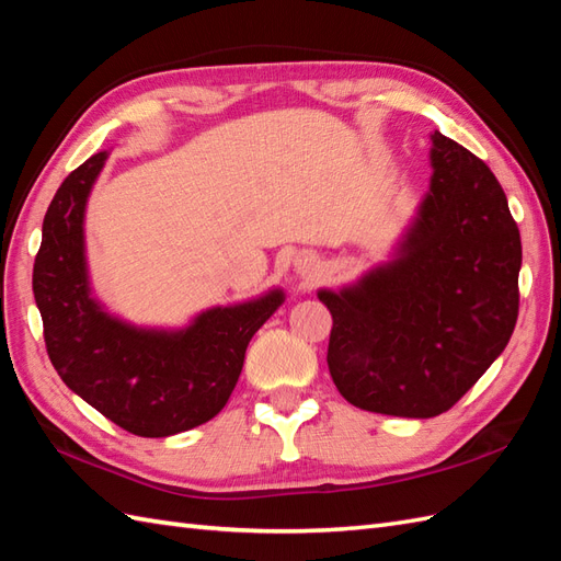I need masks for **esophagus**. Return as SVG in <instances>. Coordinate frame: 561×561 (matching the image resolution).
<instances>
[{
  "mask_svg": "<svg viewBox=\"0 0 561 561\" xmlns=\"http://www.w3.org/2000/svg\"><path fill=\"white\" fill-rule=\"evenodd\" d=\"M296 272H298V275H301L304 279H316L318 277V260L316 257H312V255H308V253H301V255H298L296 257Z\"/></svg>",
  "mask_w": 561,
  "mask_h": 561,
  "instance_id": "obj_1",
  "label": "esophagus"
}]
</instances>
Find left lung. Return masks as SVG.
I'll list each match as a JSON object with an SVG mask.
<instances>
[{
  "mask_svg": "<svg viewBox=\"0 0 561 561\" xmlns=\"http://www.w3.org/2000/svg\"><path fill=\"white\" fill-rule=\"evenodd\" d=\"M430 191L394 257L340 291L330 375L354 407L401 419L449 411L504 346L518 318L520 233L490 167L430 136Z\"/></svg>",
  "mask_w": 561,
  "mask_h": 561,
  "instance_id": "1",
  "label": "left lung"
}]
</instances>
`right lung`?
<instances>
[{"instance_id": "1", "label": "right lung", "mask_w": 561, "mask_h": 561, "mask_svg": "<svg viewBox=\"0 0 561 561\" xmlns=\"http://www.w3.org/2000/svg\"><path fill=\"white\" fill-rule=\"evenodd\" d=\"M107 152L64 179L43 221L33 265L51 366L71 392L128 433L169 437L225 409L253 334L284 304L272 289L253 301L203 310L184 330H150L110 316L85 263V203Z\"/></svg>"}]
</instances>
